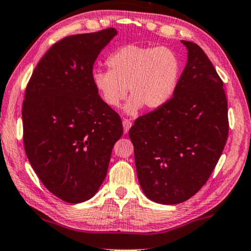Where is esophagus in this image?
I'll use <instances>...</instances> for the list:
<instances>
[{"mask_svg": "<svg viewBox=\"0 0 251 251\" xmlns=\"http://www.w3.org/2000/svg\"><path fill=\"white\" fill-rule=\"evenodd\" d=\"M122 125H123V130H125V133H126V132L129 131V129L131 128L132 123L130 122L128 119H123V121H122Z\"/></svg>", "mask_w": 251, "mask_h": 251, "instance_id": "34e87169", "label": "esophagus"}]
</instances>
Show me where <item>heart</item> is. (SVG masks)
<instances>
[{
    "instance_id": "b5f03b06",
    "label": "heart",
    "mask_w": 251,
    "mask_h": 251,
    "mask_svg": "<svg viewBox=\"0 0 251 251\" xmlns=\"http://www.w3.org/2000/svg\"><path fill=\"white\" fill-rule=\"evenodd\" d=\"M110 70H94L92 82L102 101L118 107L131 94L126 106L136 114L143 106L157 109L171 99L181 74L180 58L167 47L135 46L119 48L108 58Z\"/></svg>"
}]
</instances>
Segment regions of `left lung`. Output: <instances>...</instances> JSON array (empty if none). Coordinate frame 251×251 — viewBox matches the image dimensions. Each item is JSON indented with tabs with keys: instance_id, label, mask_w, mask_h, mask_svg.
<instances>
[{
	"instance_id": "8db88e82",
	"label": "left lung",
	"mask_w": 251,
	"mask_h": 251,
	"mask_svg": "<svg viewBox=\"0 0 251 251\" xmlns=\"http://www.w3.org/2000/svg\"><path fill=\"white\" fill-rule=\"evenodd\" d=\"M182 44L188 62L173 97L129 130L142 190L166 205L189 200L206 183L229 129L223 80L198 45Z\"/></svg>"
}]
</instances>
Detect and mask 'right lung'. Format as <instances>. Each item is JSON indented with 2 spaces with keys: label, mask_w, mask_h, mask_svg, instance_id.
Wrapping results in <instances>:
<instances>
[{
  "label": "right lung",
  "mask_w": 251,
  "mask_h": 251,
  "mask_svg": "<svg viewBox=\"0 0 251 251\" xmlns=\"http://www.w3.org/2000/svg\"><path fill=\"white\" fill-rule=\"evenodd\" d=\"M116 34L109 27L63 38L39 61L26 86V155L45 187L67 203L96 195L123 133L121 118L92 82L98 55Z\"/></svg>",
  "instance_id": "obj_1"
}]
</instances>
